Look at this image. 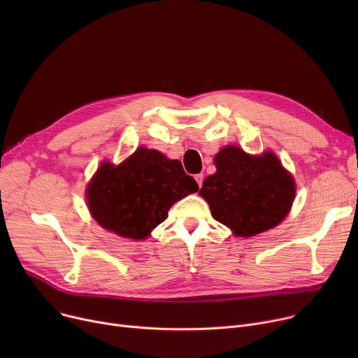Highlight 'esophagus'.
<instances>
[{
	"instance_id": "34e87169",
	"label": "esophagus",
	"mask_w": 358,
	"mask_h": 358,
	"mask_svg": "<svg viewBox=\"0 0 358 358\" xmlns=\"http://www.w3.org/2000/svg\"><path fill=\"white\" fill-rule=\"evenodd\" d=\"M194 178H196V181H197L199 187H201V184H203V174H196V176H194Z\"/></svg>"
}]
</instances>
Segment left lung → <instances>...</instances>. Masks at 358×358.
I'll return each mask as SVG.
<instances>
[{"mask_svg": "<svg viewBox=\"0 0 358 358\" xmlns=\"http://www.w3.org/2000/svg\"><path fill=\"white\" fill-rule=\"evenodd\" d=\"M216 173L206 177L199 194L215 220L238 236H254L286 217L294 200L293 177L273 152L252 157L238 146L220 149Z\"/></svg>", "mask_w": 358, "mask_h": 358, "instance_id": "left-lung-1", "label": "left lung"}]
</instances>
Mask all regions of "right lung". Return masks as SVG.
I'll return each instance as SVG.
<instances>
[{"label":"right lung","mask_w":358,"mask_h":358,"mask_svg":"<svg viewBox=\"0 0 358 358\" xmlns=\"http://www.w3.org/2000/svg\"><path fill=\"white\" fill-rule=\"evenodd\" d=\"M199 185L178 159L155 149L139 148L115 166L103 162L87 187V201L103 228L124 238L145 239L168 217L177 201Z\"/></svg>","instance_id":"obj_1"}]
</instances>
